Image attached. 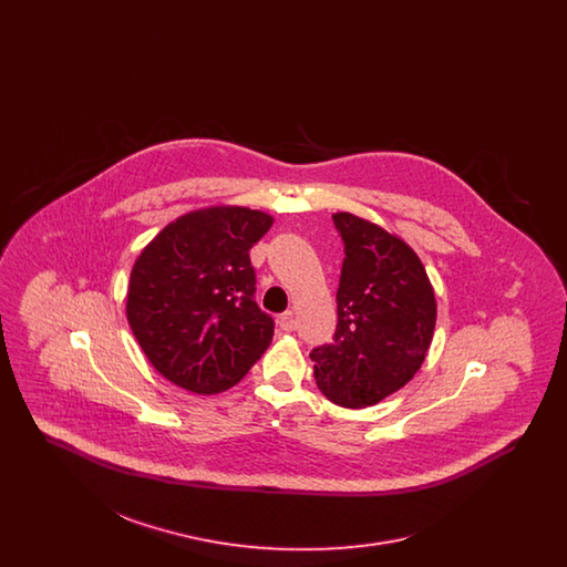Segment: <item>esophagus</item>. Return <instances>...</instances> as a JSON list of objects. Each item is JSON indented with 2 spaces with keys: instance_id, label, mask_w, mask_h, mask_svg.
Segmentation results:
<instances>
[{
  "instance_id": "1",
  "label": "esophagus",
  "mask_w": 567,
  "mask_h": 567,
  "mask_svg": "<svg viewBox=\"0 0 567 567\" xmlns=\"http://www.w3.org/2000/svg\"><path fill=\"white\" fill-rule=\"evenodd\" d=\"M278 324H280V329H282V331H296V312H293V310H287V312H282V315H280V319H278Z\"/></svg>"
}]
</instances>
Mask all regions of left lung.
<instances>
[{
  "mask_svg": "<svg viewBox=\"0 0 567 567\" xmlns=\"http://www.w3.org/2000/svg\"><path fill=\"white\" fill-rule=\"evenodd\" d=\"M344 243L333 342L310 352L324 398L365 408L421 370L435 329V293L419 255L374 223L336 213Z\"/></svg>",
  "mask_w": 567,
  "mask_h": 567,
  "instance_id": "8db88e82",
  "label": "left lung"
}]
</instances>
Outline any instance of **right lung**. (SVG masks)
I'll list each match as a JSON object with an SVG mask.
<instances>
[{"label": "right lung", "instance_id": "1", "mask_svg": "<svg viewBox=\"0 0 567 567\" xmlns=\"http://www.w3.org/2000/svg\"><path fill=\"white\" fill-rule=\"evenodd\" d=\"M274 218L213 206L176 218L135 259L127 321L153 368L213 395L238 384L270 347L274 319L255 301L248 250Z\"/></svg>", "mask_w": 567, "mask_h": 567}]
</instances>
